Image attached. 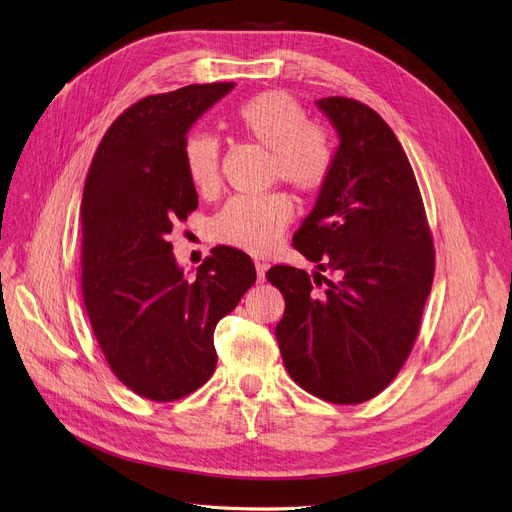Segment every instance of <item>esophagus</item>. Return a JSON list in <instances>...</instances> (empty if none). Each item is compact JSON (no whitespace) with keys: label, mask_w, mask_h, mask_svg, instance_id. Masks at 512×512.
Masks as SVG:
<instances>
[{"label":"esophagus","mask_w":512,"mask_h":512,"mask_svg":"<svg viewBox=\"0 0 512 512\" xmlns=\"http://www.w3.org/2000/svg\"><path fill=\"white\" fill-rule=\"evenodd\" d=\"M255 270H257V280H259V282H263V280H266V272H268V263H263V261H255Z\"/></svg>","instance_id":"esophagus-1"}]
</instances>
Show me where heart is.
<instances>
[{"instance_id":"b5f03b06","label":"heart","mask_w":512,"mask_h":512,"mask_svg":"<svg viewBox=\"0 0 512 512\" xmlns=\"http://www.w3.org/2000/svg\"><path fill=\"white\" fill-rule=\"evenodd\" d=\"M232 124L244 137L272 151L270 175L285 181L299 194H314L333 170L335 149L329 132L308 122L301 103L282 90H263L242 101ZM185 175L198 194L208 196L219 187L221 147L206 132H194L183 143ZM293 217L287 194L234 196L213 215L208 230L227 246L249 253H266L276 244Z\"/></svg>"}]
</instances>
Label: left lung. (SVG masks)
Segmentation results:
<instances>
[{
    "label": "left lung",
    "mask_w": 512,
    "mask_h": 512,
    "mask_svg": "<svg viewBox=\"0 0 512 512\" xmlns=\"http://www.w3.org/2000/svg\"><path fill=\"white\" fill-rule=\"evenodd\" d=\"M339 147L312 213L293 236L314 261L266 274L285 297L276 339L297 386L337 405L365 403L405 365L434 278V244L413 168L369 105L320 99Z\"/></svg>",
    "instance_id": "left-lung-1"
}]
</instances>
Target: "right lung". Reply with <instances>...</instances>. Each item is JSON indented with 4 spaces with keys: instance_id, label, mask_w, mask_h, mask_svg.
I'll list each match as a JSON object with an SVG mask.
<instances>
[{
    "instance_id": "obj_1",
    "label": "right lung",
    "mask_w": 512,
    "mask_h": 512,
    "mask_svg": "<svg viewBox=\"0 0 512 512\" xmlns=\"http://www.w3.org/2000/svg\"><path fill=\"white\" fill-rule=\"evenodd\" d=\"M232 88L192 84L130 105L107 128L86 177L84 306L113 375L149 401H177L208 382L215 327L257 278L249 255L215 246L187 280L166 240L198 206L183 168L187 130Z\"/></svg>"
}]
</instances>
